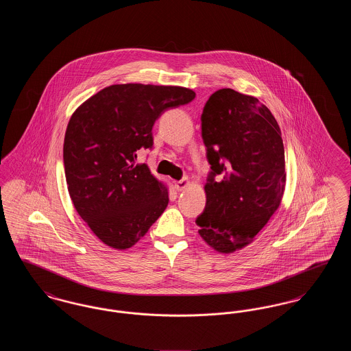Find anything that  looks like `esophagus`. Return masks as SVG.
<instances>
[{
  "mask_svg": "<svg viewBox=\"0 0 351 351\" xmlns=\"http://www.w3.org/2000/svg\"><path fill=\"white\" fill-rule=\"evenodd\" d=\"M188 185H189V180H188L186 178H183L182 180L175 182V188H176V191H183V189H185Z\"/></svg>",
  "mask_w": 351,
  "mask_h": 351,
  "instance_id": "34e87169",
  "label": "esophagus"
}]
</instances>
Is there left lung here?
<instances>
[{
    "mask_svg": "<svg viewBox=\"0 0 351 351\" xmlns=\"http://www.w3.org/2000/svg\"><path fill=\"white\" fill-rule=\"evenodd\" d=\"M201 135L210 172L196 223L215 250L249 245L276 212L285 186L282 132L258 99L223 88L206 101Z\"/></svg>",
    "mask_w": 351,
    "mask_h": 351,
    "instance_id": "left-lung-1",
    "label": "left lung"
}]
</instances>
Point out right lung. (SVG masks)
Wrapping results in <instances>:
<instances>
[{
  "label": "right lung",
  "instance_id": "1",
  "mask_svg": "<svg viewBox=\"0 0 351 351\" xmlns=\"http://www.w3.org/2000/svg\"><path fill=\"white\" fill-rule=\"evenodd\" d=\"M196 97L183 86L117 84L72 114L63 146L68 192L79 216L105 245H135L168 205L166 185L136 154L152 149V126Z\"/></svg>",
  "mask_w": 351,
  "mask_h": 351
}]
</instances>
